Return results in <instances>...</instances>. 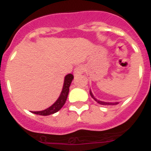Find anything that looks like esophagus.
<instances>
[{"label":"esophagus","instance_id":"esophagus-1","mask_svg":"<svg viewBox=\"0 0 151 151\" xmlns=\"http://www.w3.org/2000/svg\"><path fill=\"white\" fill-rule=\"evenodd\" d=\"M84 71V68H83L82 65H79V66L76 67L74 70V76L77 77V76H80L81 74H82Z\"/></svg>","mask_w":151,"mask_h":151}]
</instances>
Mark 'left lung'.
<instances>
[{"instance_id":"left-lung-1","label":"left lung","mask_w":151,"mask_h":151,"mask_svg":"<svg viewBox=\"0 0 151 151\" xmlns=\"http://www.w3.org/2000/svg\"><path fill=\"white\" fill-rule=\"evenodd\" d=\"M90 96H91V97L93 98V99H94V100L96 101V102H97L99 104H101V105H103V106H110V105H112V106H114V105H117L119 104V102H116V103H107V102H103V101H101V100H99V99H97L95 97L93 96V93H92L91 90H90Z\"/></svg>"}]
</instances>
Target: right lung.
<instances>
[{"label": "right lung", "instance_id": "add662e5", "mask_svg": "<svg viewBox=\"0 0 151 151\" xmlns=\"http://www.w3.org/2000/svg\"><path fill=\"white\" fill-rule=\"evenodd\" d=\"M74 79V76L71 74H68L65 76V81H64V85L61 90V93L60 94L59 97L58 98L57 100L52 104L50 107L47 108L46 109L42 110V111H37V112H31L36 115H49L55 113L58 111H59L62 106L65 105V102L67 100L68 93H69V87L70 86L72 81Z\"/></svg>", "mask_w": 151, "mask_h": 151}]
</instances>
